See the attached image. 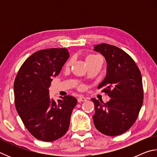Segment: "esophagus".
<instances>
[{"label": "esophagus", "instance_id": "esophagus-1", "mask_svg": "<svg viewBox=\"0 0 157 157\" xmlns=\"http://www.w3.org/2000/svg\"><path fill=\"white\" fill-rule=\"evenodd\" d=\"M86 98H84V97H83V96H79V97L78 98V102H84V101H86Z\"/></svg>", "mask_w": 157, "mask_h": 157}]
</instances>
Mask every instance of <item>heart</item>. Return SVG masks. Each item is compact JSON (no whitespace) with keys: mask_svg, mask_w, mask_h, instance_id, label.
Listing matches in <instances>:
<instances>
[{"mask_svg":"<svg viewBox=\"0 0 157 157\" xmlns=\"http://www.w3.org/2000/svg\"><path fill=\"white\" fill-rule=\"evenodd\" d=\"M98 57H98V55H89V56H87L86 58V62H88V61L94 59H96V58H98ZM71 60H68V62L66 63V65H65L66 67H68V66L71 65Z\"/></svg>","mask_w":157,"mask_h":157,"instance_id":"b5f03b06","label":"heart"}]
</instances>
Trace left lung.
Listing matches in <instances>:
<instances>
[{
    "instance_id": "8db88e82",
    "label": "left lung",
    "mask_w": 157,
    "mask_h": 157,
    "mask_svg": "<svg viewBox=\"0 0 157 157\" xmlns=\"http://www.w3.org/2000/svg\"><path fill=\"white\" fill-rule=\"evenodd\" d=\"M95 51L107 62V75L98 89L111 98L109 102L92 98L95 105L94 125L107 136H118L130 129L139 116L143 102L141 73L132 58L119 48L98 44Z\"/></svg>"
}]
</instances>
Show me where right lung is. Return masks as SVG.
<instances>
[{
	"mask_svg": "<svg viewBox=\"0 0 157 157\" xmlns=\"http://www.w3.org/2000/svg\"><path fill=\"white\" fill-rule=\"evenodd\" d=\"M69 57L66 48L39 50L18 71L14 84L15 107L29 132L36 139L54 141L68 131L78 100L71 95L55 102L49 96L52 77L59 75Z\"/></svg>",
	"mask_w": 157,
	"mask_h": 157,
	"instance_id": "add662e5",
	"label": "right lung"
}]
</instances>
